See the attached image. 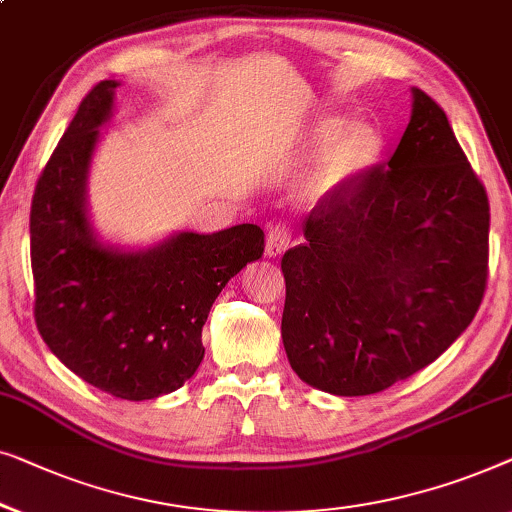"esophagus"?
Returning a JSON list of instances; mask_svg holds the SVG:
<instances>
[{
	"label": "esophagus",
	"instance_id": "34e87169",
	"mask_svg": "<svg viewBox=\"0 0 512 512\" xmlns=\"http://www.w3.org/2000/svg\"><path fill=\"white\" fill-rule=\"evenodd\" d=\"M290 241H292V232L285 222H276V225H271L269 234H266V248H264L266 257L280 255L283 250H287V246H290Z\"/></svg>",
	"mask_w": 512,
	"mask_h": 512
}]
</instances>
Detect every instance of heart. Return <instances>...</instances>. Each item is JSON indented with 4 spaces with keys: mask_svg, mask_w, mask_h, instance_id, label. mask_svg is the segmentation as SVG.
Here are the masks:
<instances>
[{
    "mask_svg": "<svg viewBox=\"0 0 512 512\" xmlns=\"http://www.w3.org/2000/svg\"><path fill=\"white\" fill-rule=\"evenodd\" d=\"M343 118H325L315 129V141H332L320 160L308 171L304 190L308 194H325L336 190L338 185L352 181V178L369 169L380 155V136L369 125H355L345 129Z\"/></svg>",
    "mask_w": 512,
    "mask_h": 512,
    "instance_id": "1",
    "label": "heart"
}]
</instances>
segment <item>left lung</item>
I'll return each instance as SVG.
<instances>
[{"label":"left lung","mask_w":512,"mask_h":512,"mask_svg":"<svg viewBox=\"0 0 512 512\" xmlns=\"http://www.w3.org/2000/svg\"><path fill=\"white\" fill-rule=\"evenodd\" d=\"M287 250L283 345L304 383L364 397L406 380L471 325L489 276V199L448 115L413 90L387 164L318 201Z\"/></svg>","instance_id":"8db88e82"}]
</instances>
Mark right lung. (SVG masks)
Here are the masks:
<instances>
[{
  "instance_id": "add662e5",
  "label": "right lung",
  "mask_w": 512,
  "mask_h": 512,
  "mask_svg": "<svg viewBox=\"0 0 512 512\" xmlns=\"http://www.w3.org/2000/svg\"><path fill=\"white\" fill-rule=\"evenodd\" d=\"M115 88L102 81L83 97L34 187V320L78 378L118 399L143 401L194 376L213 301L264 255V232L257 225L183 232L146 253L99 246L85 218V174Z\"/></svg>"
}]
</instances>
